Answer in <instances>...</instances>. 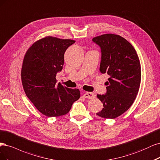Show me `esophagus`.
<instances>
[{
	"label": "esophagus",
	"instance_id": "obj_1",
	"mask_svg": "<svg viewBox=\"0 0 160 160\" xmlns=\"http://www.w3.org/2000/svg\"><path fill=\"white\" fill-rule=\"evenodd\" d=\"M84 97L86 98H89V99H92L96 97V94L92 93V92H85L84 94Z\"/></svg>",
	"mask_w": 160,
	"mask_h": 160
}]
</instances>
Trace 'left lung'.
I'll return each instance as SVG.
<instances>
[{"mask_svg":"<svg viewBox=\"0 0 160 160\" xmlns=\"http://www.w3.org/2000/svg\"><path fill=\"white\" fill-rule=\"evenodd\" d=\"M92 41L101 49L100 71L110 78L106 93L97 97L104 108L97 115L114 119L127 111L140 88L141 66L136 51L125 38L114 34H102Z\"/></svg>","mask_w":160,"mask_h":160,"instance_id":"obj_1","label":"left lung"}]
</instances>
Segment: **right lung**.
<instances>
[{
    "label": "right lung",
    "instance_id": "obj_1",
    "mask_svg": "<svg viewBox=\"0 0 160 160\" xmlns=\"http://www.w3.org/2000/svg\"><path fill=\"white\" fill-rule=\"evenodd\" d=\"M75 42L70 39L48 37L34 42L23 60L21 79L25 94L42 114H66L80 97L78 89L56 84V76L62 70L64 53Z\"/></svg>",
    "mask_w": 160,
    "mask_h": 160
}]
</instances>
